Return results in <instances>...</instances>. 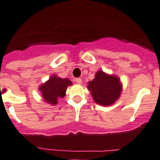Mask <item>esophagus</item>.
<instances>
[{"label":"esophagus","mask_w":160,"mask_h":160,"mask_svg":"<svg viewBox=\"0 0 160 160\" xmlns=\"http://www.w3.org/2000/svg\"><path fill=\"white\" fill-rule=\"evenodd\" d=\"M75 82L78 83V84H81L82 83V79L81 78H76V80H75Z\"/></svg>","instance_id":"obj_1"}]
</instances>
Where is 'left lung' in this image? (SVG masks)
Masks as SVG:
<instances>
[{"label": "left lung", "instance_id": "obj_1", "mask_svg": "<svg viewBox=\"0 0 160 160\" xmlns=\"http://www.w3.org/2000/svg\"><path fill=\"white\" fill-rule=\"evenodd\" d=\"M88 90L94 101L101 105H113L119 98L122 92V84L118 77L106 74L100 70L95 78L88 82Z\"/></svg>", "mask_w": 160, "mask_h": 160}]
</instances>
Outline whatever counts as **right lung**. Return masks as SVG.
Masks as SVG:
<instances>
[{
	"label": "right lung",
	"instance_id": "obj_1",
	"mask_svg": "<svg viewBox=\"0 0 160 160\" xmlns=\"http://www.w3.org/2000/svg\"><path fill=\"white\" fill-rule=\"evenodd\" d=\"M72 82L68 78H61L52 75L47 82L40 86L39 91L45 101L51 105H56L58 100L65 96V92Z\"/></svg>",
	"mask_w": 160,
	"mask_h": 160
}]
</instances>
